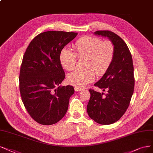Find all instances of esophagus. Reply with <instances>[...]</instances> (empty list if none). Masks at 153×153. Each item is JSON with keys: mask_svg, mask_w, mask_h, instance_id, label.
Returning <instances> with one entry per match:
<instances>
[{"mask_svg": "<svg viewBox=\"0 0 153 153\" xmlns=\"http://www.w3.org/2000/svg\"><path fill=\"white\" fill-rule=\"evenodd\" d=\"M82 89H83V88H79V87H75L74 88V90L76 91H81Z\"/></svg>", "mask_w": 153, "mask_h": 153, "instance_id": "34e87169", "label": "esophagus"}]
</instances>
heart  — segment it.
Wrapping results in <instances>:
<instances>
[{"label": "heart", "mask_w": 153, "mask_h": 153, "mask_svg": "<svg viewBox=\"0 0 153 153\" xmlns=\"http://www.w3.org/2000/svg\"><path fill=\"white\" fill-rule=\"evenodd\" d=\"M74 53L67 48L61 50L59 55L60 64L67 71H72L76 65V57L84 59L86 69L77 70L67 76V82L77 87H83L95 79V72L101 76L106 71L114 57L115 48L110 41L85 36L78 39L74 45Z\"/></svg>", "instance_id": "b5f03b06"}]
</instances>
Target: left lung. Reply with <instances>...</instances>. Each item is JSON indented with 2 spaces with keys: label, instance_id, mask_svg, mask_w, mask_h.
<instances>
[{
  "label": "left lung",
  "instance_id": "8db88e82",
  "mask_svg": "<svg viewBox=\"0 0 153 153\" xmlns=\"http://www.w3.org/2000/svg\"><path fill=\"white\" fill-rule=\"evenodd\" d=\"M94 35L107 38L115 48L114 57L103 77L95 86L107 91L103 93L89 89L91 97L87 105L89 117L101 125L118 121L128 107L134 89L132 58L127 44L114 32L97 31Z\"/></svg>",
  "mask_w": 153,
  "mask_h": 153
}]
</instances>
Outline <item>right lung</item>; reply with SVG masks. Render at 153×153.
<instances>
[{
    "instance_id": "right-lung-1",
    "label": "right lung",
    "mask_w": 153,
    "mask_h": 153,
    "mask_svg": "<svg viewBox=\"0 0 153 153\" xmlns=\"http://www.w3.org/2000/svg\"><path fill=\"white\" fill-rule=\"evenodd\" d=\"M77 35L58 31L42 33L31 42L23 56L19 78L22 101L28 114L42 125L60 120L74 93L73 86H60L65 72L59 55Z\"/></svg>"
}]
</instances>
